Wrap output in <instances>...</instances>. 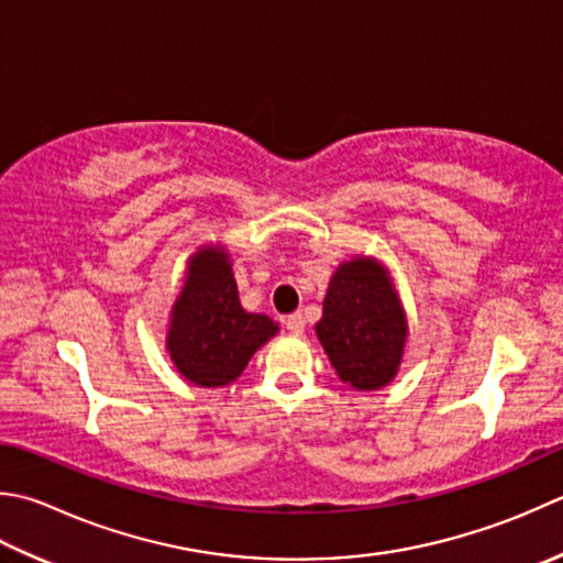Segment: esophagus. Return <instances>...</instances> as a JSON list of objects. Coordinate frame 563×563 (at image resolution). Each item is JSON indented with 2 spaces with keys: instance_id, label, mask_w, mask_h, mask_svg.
I'll use <instances>...</instances> for the list:
<instances>
[{
  "instance_id": "1",
  "label": "esophagus",
  "mask_w": 563,
  "mask_h": 563,
  "mask_svg": "<svg viewBox=\"0 0 563 563\" xmlns=\"http://www.w3.org/2000/svg\"><path fill=\"white\" fill-rule=\"evenodd\" d=\"M285 329H288L290 334H302L305 332V317L302 312H295V314H288L285 317Z\"/></svg>"
}]
</instances>
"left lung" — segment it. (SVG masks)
Returning a JSON list of instances; mask_svg holds the SVG:
<instances>
[{"mask_svg": "<svg viewBox=\"0 0 563 563\" xmlns=\"http://www.w3.org/2000/svg\"><path fill=\"white\" fill-rule=\"evenodd\" d=\"M317 336L344 383L378 390L393 380L402 361L407 319L378 263L356 258L339 266L329 280Z\"/></svg>", "mask_w": 563, "mask_h": 563, "instance_id": "obj_1", "label": "left lung"}]
</instances>
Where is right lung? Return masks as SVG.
I'll use <instances>...</instances> for the list:
<instances>
[{
    "instance_id": "1",
    "label": "right lung",
    "mask_w": 563,
    "mask_h": 563,
    "mask_svg": "<svg viewBox=\"0 0 563 563\" xmlns=\"http://www.w3.org/2000/svg\"><path fill=\"white\" fill-rule=\"evenodd\" d=\"M275 332L278 327L271 317L244 312L227 253H197L173 307L168 351L175 368L205 388L227 385L241 376L253 351Z\"/></svg>"
}]
</instances>
